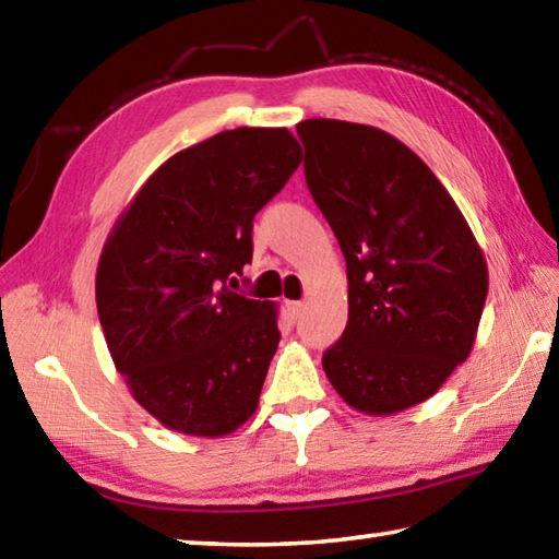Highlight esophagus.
<instances>
[{
    "label": "esophagus",
    "instance_id": "34e87169",
    "mask_svg": "<svg viewBox=\"0 0 559 559\" xmlns=\"http://www.w3.org/2000/svg\"><path fill=\"white\" fill-rule=\"evenodd\" d=\"M288 310H290V314L295 319H298L302 314V310H305V302L302 300H288Z\"/></svg>",
    "mask_w": 559,
    "mask_h": 559
}]
</instances>
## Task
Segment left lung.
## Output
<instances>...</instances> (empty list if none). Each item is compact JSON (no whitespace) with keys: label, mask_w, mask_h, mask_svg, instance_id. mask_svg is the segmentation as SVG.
<instances>
[{"label":"left lung","mask_w":559,"mask_h":559,"mask_svg":"<svg viewBox=\"0 0 559 559\" xmlns=\"http://www.w3.org/2000/svg\"><path fill=\"white\" fill-rule=\"evenodd\" d=\"M298 136L348 273V324L324 372L355 411H406L468 358L488 264L444 185L399 139L341 120H305Z\"/></svg>","instance_id":"8db88e82"}]
</instances>
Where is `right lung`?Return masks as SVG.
<instances>
[{"mask_svg":"<svg viewBox=\"0 0 559 559\" xmlns=\"http://www.w3.org/2000/svg\"><path fill=\"white\" fill-rule=\"evenodd\" d=\"M302 160L288 129L237 127L165 160L103 247L98 317L132 396L168 430L230 435L257 411L276 305L235 293L252 221Z\"/></svg>","mask_w":559,"mask_h":559,"instance_id":"right-lung-1","label":"right lung"}]
</instances>
